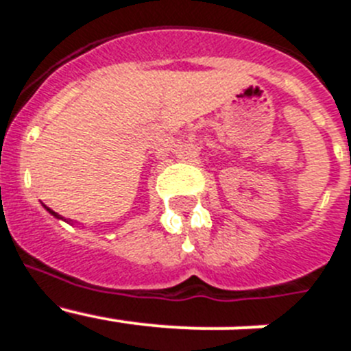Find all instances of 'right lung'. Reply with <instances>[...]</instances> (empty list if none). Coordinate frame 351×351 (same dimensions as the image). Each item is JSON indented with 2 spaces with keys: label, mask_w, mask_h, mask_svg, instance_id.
Masks as SVG:
<instances>
[{
  "label": "right lung",
  "mask_w": 351,
  "mask_h": 351,
  "mask_svg": "<svg viewBox=\"0 0 351 351\" xmlns=\"http://www.w3.org/2000/svg\"><path fill=\"white\" fill-rule=\"evenodd\" d=\"M43 207H45V206H43ZM45 209H47L49 213H51L52 216H54V218H58V219H63V216H60V214H58V213H54V210H52V209H49V207H45Z\"/></svg>",
  "instance_id": "right-lung-1"
}]
</instances>
